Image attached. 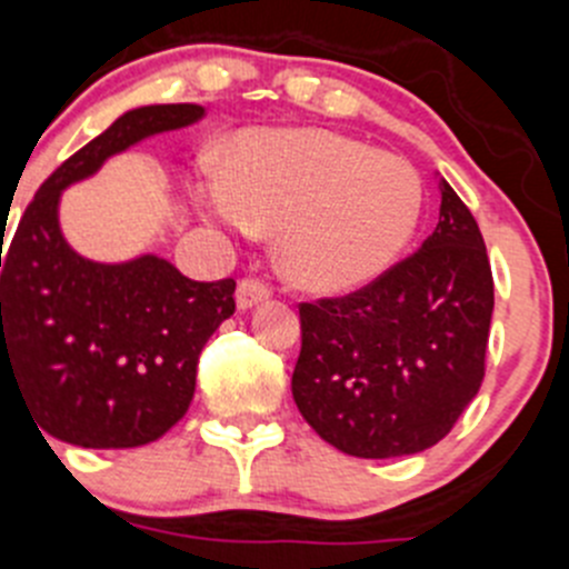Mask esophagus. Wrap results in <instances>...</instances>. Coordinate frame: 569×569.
I'll use <instances>...</instances> for the list:
<instances>
[{"label": "esophagus", "mask_w": 569, "mask_h": 569, "mask_svg": "<svg viewBox=\"0 0 569 569\" xmlns=\"http://www.w3.org/2000/svg\"><path fill=\"white\" fill-rule=\"evenodd\" d=\"M267 297H269V286L260 283L258 278H243L241 283H238L236 302H238V309H241V311L254 309V306L267 300Z\"/></svg>", "instance_id": "34e87169"}]
</instances>
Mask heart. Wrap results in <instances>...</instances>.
Instances as JSON below:
<instances>
[{
  "label": "heart",
  "instance_id": "obj_1",
  "mask_svg": "<svg viewBox=\"0 0 569 569\" xmlns=\"http://www.w3.org/2000/svg\"><path fill=\"white\" fill-rule=\"evenodd\" d=\"M210 219L278 230L286 278L317 295L373 283L416 236L423 184L405 157L326 129L247 131L201 188Z\"/></svg>",
  "mask_w": 569,
  "mask_h": 569
}]
</instances>
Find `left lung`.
I'll use <instances>...</instances> for the list:
<instances>
[{"instance_id":"obj_1","label":"left lung","mask_w":569,"mask_h":569,"mask_svg":"<svg viewBox=\"0 0 569 569\" xmlns=\"http://www.w3.org/2000/svg\"><path fill=\"white\" fill-rule=\"evenodd\" d=\"M440 219L418 252L365 289L300 302L291 396L353 458H405L449 435L486 376L493 278L480 227L440 179Z\"/></svg>"}]
</instances>
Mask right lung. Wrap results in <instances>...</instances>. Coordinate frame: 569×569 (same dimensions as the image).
<instances>
[{
  "label": "right lung",
  "mask_w": 569,
  "mask_h": 569,
  "mask_svg": "<svg viewBox=\"0 0 569 569\" xmlns=\"http://www.w3.org/2000/svg\"><path fill=\"white\" fill-rule=\"evenodd\" d=\"M201 117L196 103L117 117L41 184L0 249V390L10 381L21 392L39 432L83 449H131L188 412L201 348L236 311V280L199 283L157 254L83 258L63 238L58 204L109 157Z\"/></svg>",
  "instance_id": "add662e5"
}]
</instances>
